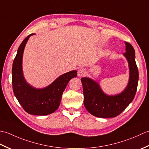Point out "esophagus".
Masks as SVG:
<instances>
[{"label":"esophagus","mask_w":149,"mask_h":149,"mask_svg":"<svg viewBox=\"0 0 149 149\" xmlns=\"http://www.w3.org/2000/svg\"><path fill=\"white\" fill-rule=\"evenodd\" d=\"M86 69H84V68H80V69L78 70L77 75H78V77H81L84 76V75H86Z\"/></svg>","instance_id":"1"}]
</instances>
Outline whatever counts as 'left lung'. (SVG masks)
Wrapping results in <instances>:
<instances>
[{"label": "left lung", "instance_id": "1", "mask_svg": "<svg viewBox=\"0 0 149 149\" xmlns=\"http://www.w3.org/2000/svg\"><path fill=\"white\" fill-rule=\"evenodd\" d=\"M129 78L127 86L121 93L109 95L104 92L99 84L89 77H82L84 105L91 115L99 118H113L120 115L133 100L137 90L138 70L135 61V51L130 43L125 42Z\"/></svg>", "mask_w": 149, "mask_h": 149}]
</instances>
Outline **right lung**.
Segmentation results:
<instances>
[{"label":"right lung","instance_id":"1","mask_svg":"<svg viewBox=\"0 0 149 149\" xmlns=\"http://www.w3.org/2000/svg\"><path fill=\"white\" fill-rule=\"evenodd\" d=\"M31 34L20 44L12 67V84L15 96L24 109L30 115L43 116L58 109L62 94L68 82L77 77V70H72L60 75L49 86L36 88L27 83L22 70V58L25 47Z\"/></svg>","mask_w":149,"mask_h":149}]
</instances>
